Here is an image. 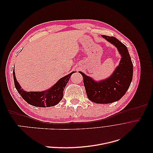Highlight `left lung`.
Listing matches in <instances>:
<instances>
[{
  "mask_svg": "<svg viewBox=\"0 0 153 153\" xmlns=\"http://www.w3.org/2000/svg\"><path fill=\"white\" fill-rule=\"evenodd\" d=\"M109 43L114 45L121 54V61L109 77L96 81L82 71L88 98L92 102L108 104L121 99L126 94L133 78V63L127 47L115 37L102 35Z\"/></svg>",
  "mask_w": 153,
  "mask_h": 153,
  "instance_id": "1",
  "label": "left lung"
}]
</instances>
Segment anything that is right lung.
Masks as SVG:
<instances>
[{
	"label": "right lung",
	"mask_w": 153,
	"mask_h": 153,
	"mask_svg": "<svg viewBox=\"0 0 153 153\" xmlns=\"http://www.w3.org/2000/svg\"><path fill=\"white\" fill-rule=\"evenodd\" d=\"M73 71L59 79L56 84H54L50 89L44 91L27 92L22 89L19 83L18 82L15 73V68L13 69L14 83L17 91L27 103L29 104L38 106V107H50L58 104L63 97V91L65 88Z\"/></svg>",
	"instance_id": "obj_1"
}]
</instances>
